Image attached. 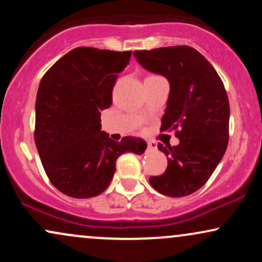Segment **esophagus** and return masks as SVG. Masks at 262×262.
Masks as SVG:
<instances>
[{"label": "esophagus", "mask_w": 262, "mask_h": 262, "mask_svg": "<svg viewBox=\"0 0 262 262\" xmlns=\"http://www.w3.org/2000/svg\"><path fill=\"white\" fill-rule=\"evenodd\" d=\"M156 148H158V145H156L154 141H148V149L149 150H155Z\"/></svg>", "instance_id": "esophagus-1"}]
</instances>
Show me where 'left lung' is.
Listing matches in <instances>:
<instances>
[{
  "label": "left lung",
  "mask_w": 262,
  "mask_h": 262,
  "mask_svg": "<svg viewBox=\"0 0 262 262\" xmlns=\"http://www.w3.org/2000/svg\"><path fill=\"white\" fill-rule=\"evenodd\" d=\"M138 62L170 82L161 118L164 130L173 129L179 145L158 148L167 156L162 175L150 185L169 197H185L208 181L229 141V100L223 81L201 53L187 45L135 50Z\"/></svg>",
  "instance_id": "8db88e82"
}]
</instances>
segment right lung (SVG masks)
Segmentation results:
<instances>
[{"label": "right lung", "mask_w": 262, "mask_h": 262, "mask_svg": "<svg viewBox=\"0 0 262 262\" xmlns=\"http://www.w3.org/2000/svg\"><path fill=\"white\" fill-rule=\"evenodd\" d=\"M130 55L75 48L39 83L35 145L50 182L66 196H98L112 181L119 156L145 151L146 143L140 138L114 141L101 130V111L112 104L113 86Z\"/></svg>", "instance_id": "obj_1"}]
</instances>
